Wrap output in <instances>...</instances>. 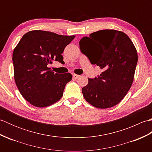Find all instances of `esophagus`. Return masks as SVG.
I'll return each instance as SVG.
<instances>
[{
  "label": "esophagus",
  "instance_id": "34e87169",
  "mask_svg": "<svg viewBox=\"0 0 152 152\" xmlns=\"http://www.w3.org/2000/svg\"><path fill=\"white\" fill-rule=\"evenodd\" d=\"M72 77H73L74 79H78V78H79V77H80V75H78V74H74L73 75H72Z\"/></svg>",
  "mask_w": 152,
  "mask_h": 152
}]
</instances>
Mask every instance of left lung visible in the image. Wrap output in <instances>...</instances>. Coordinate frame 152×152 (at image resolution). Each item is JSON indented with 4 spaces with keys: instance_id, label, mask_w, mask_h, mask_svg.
<instances>
[{
    "instance_id": "left-lung-1",
    "label": "left lung",
    "mask_w": 152,
    "mask_h": 152,
    "mask_svg": "<svg viewBox=\"0 0 152 152\" xmlns=\"http://www.w3.org/2000/svg\"><path fill=\"white\" fill-rule=\"evenodd\" d=\"M82 53L103 71L97 78L88 79L82 88L87 102L105 109L120 102L134 80L138 55L133 42L121 31L106 29L80 40Z\"/></svg>"
}]
</instances>
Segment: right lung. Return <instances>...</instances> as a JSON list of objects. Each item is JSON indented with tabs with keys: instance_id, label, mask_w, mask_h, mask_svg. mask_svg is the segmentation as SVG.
I'll use <instances>...</instances> for the list:
<instances>
[{
	"instance_id": "add662e5",
	"label": "right lung",
	"mask_w": 152,
	"mask_h": 152,
	"mask_svg": "<svg viewBox=\"0 0 152 152\" xmlns=\"http://www.w3.org/2000/svg\"><path fill=\"white\" fill-rule=\"evenodd\" d=\"M72 36L35 30L25 34L12 55L15 84L27 101L37 107H46L62 97L70 73L50 70L53 61L63 62L61 53L71 42Z\"/></svg>"
}]
</instances>
